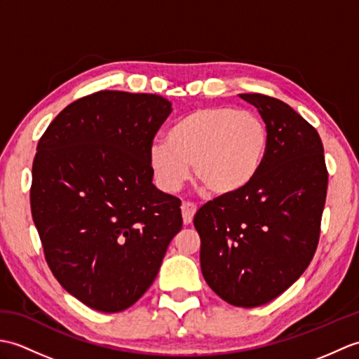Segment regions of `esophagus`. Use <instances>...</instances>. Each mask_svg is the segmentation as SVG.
<instances>
[{"label": "esophagus", "instance_id": "obj_1", "mask_svg": "<svg viewBox=\"0 0 359 359\" xmlns=\"http://www.w3.org/2000/svg\"><path fill=\"white\" fill-rule=\"evenodd\" d=\"M180 208H182V219H184V224L185 225L191 224L193 222V217H194L196 211H197L196 205L191 203V202H184V203H182Z\"/></svg>", "mask_w": 359, "mask_h": 359}]
</instances>
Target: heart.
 <instances>
[{
    "instance_id": "1",
    "label": "heart",
    "mask_w": 359,
    "mask_h": 359,
    "mask_svg": "<svg viewBox=\"0 0 359 359\" xmlns=\"http://www.w3.org/2000/svg\"><path fill=\"white\" fill-rule=\"evenodd\" d=\"M270 147L265 121L255 112L226 106L203 108L168 129L165 143L149 148V166L157 185L175 193L189 177L215 196H233L253 184Z\"/></svg>"
}]
</instances>
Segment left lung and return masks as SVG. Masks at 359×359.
Here are the masks:
<instances>
[{
  "label": "left lung",
  "mask_w": 359,
  "mask_h": 359,
  "mask_svg": "<svg viewBox=\"0 0 359 359\" xmlns=\"http://www.w3.org/2000/svg\"><path fill=\"white\" fill-rule=\"evenodd\" d=\"M269 128L261 172L243 191L196 212L201 269L210 288L236 307H259L293 285L313 259L327 196L316 129L278 98L239 94Z\"/></svg>",
  "instance_id": "obj_1"
}]
</instances>
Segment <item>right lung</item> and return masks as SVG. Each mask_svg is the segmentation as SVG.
I'll return each instance as SVG.
<instances>
[{"mask_svg": "<svg viewBox=\"0 0 359 359\" xmlns=\"http://www.w3.org/2000/svg\"><path fill=\"white\" fill-rule=\"evenodd\" d=\"M172 111L154 94L100 90L38 142L30 208L53 276L85 306L131 307L182 230L180 201L152 184L149 148Z\"/></svg>", "mask_w": 359, "mask_h": 359, "instance_id": "obj_1", "label": "right lung"}]
</instances>
